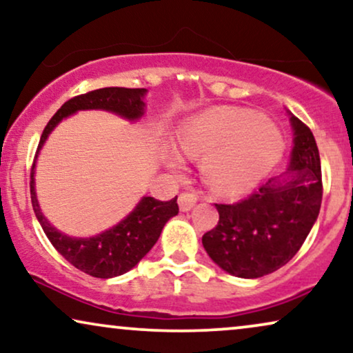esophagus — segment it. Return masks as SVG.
Listing matches in <instances>:
<instances>
[{
	"label": "esophagus",
	"instance_id": "esophagus-1",
	"mask_svg": "<svg viewBox=\"0 0 353 353\" xmlns=\"http://www.w3.org/2000/svg\"><path fill=\"white\" fill-rule=\"evenodd\" d=\"M196 202H197V194L194 191H183L181 194L178 196V204H180L181 212L191 210Z\"/></svg>",
	"mask_w": 353,
	"mask_h": 353
}]
</instances>
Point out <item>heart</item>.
<instances>
[{"label": "heart", "instance_id": "obj_1", "mask_svg": "<svg viewBox=\"0 0 353 353\" xmlns=\"http://www.w3.org/2000/svg\"><path fill=\"white\" fill-rule=\"evenodd\" d=\"M178 144L188 156L207 154L209 181L231 192L257 185L283 152V138L272 122L231 108L212 109L191 120L178 134ZM178 161L172 156L173 163Z\"/></svg>", "mask_w": 353, "mask_h": 353}]
</instances>
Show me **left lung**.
Returning <instances> with one entry per match:
<instances>
[{"label": "left lung", "instance_id": "1", "mask_svg": "<svg viewBox=\"0 0 353 353\" xmlns=\"http://www.w3.org/2000/svg\"><path fill=\"white\" fill-rule=\"evenodd\" d=\"M294 148L286 175L270 178L234 204H215L219 223L202 236L210 259L234 276L260 278L286 265L320 214V152L310 128L291 115Z\"/></svg>", "mask_w": 353, "mask_h": 353}]
</instances>
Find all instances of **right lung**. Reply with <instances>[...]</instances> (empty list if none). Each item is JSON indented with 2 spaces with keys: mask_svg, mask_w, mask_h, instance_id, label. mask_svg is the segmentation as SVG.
<instances>
[{
  "mask_svg": "<svg viewBox=\"0 0 353 353\" xmlns=\"http://www.w3.org/2000/svg\"><path fill=\"white\" fill-rule=\"evenodd\" d=\"M144 94H146L144 88L110 86V88L88 91V93L79 94L65 101L43 130L37 154L43 143L46 141L51 130L67 115L81 109H103L122 115L125 119L134 120L143 115ZM35 159H33L30 172V197L33 212H35L43 231L57 252L75 268H79L80 272L91 274L94 278H114L132 270L157 243L163 225L167 223L168 219H172L180 210L176 204V197L167 202L157 201L154 197H143L137 209L119 225H115L114 228L93 236V238H70V236L62 234L56 228H52L41 214L35 194V185H33L35 183L33 181Z\"/></svg>",
  "mask_w": 353,
  "mask_h": 353,
  "instance_id": "add662e5",
  "label": "right lung"
}]
</instances>
